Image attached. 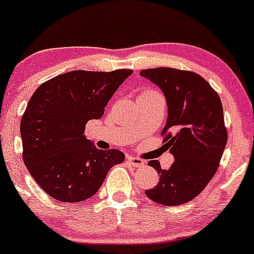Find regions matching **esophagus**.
<instances>
[{
    "mask_svg": "<svg viewBox=\"0 0 254 254\" xmlns=\"http://www.w3.org/2000/svg\"><path fill=\"white\" fill-rule=\"evenodd\" d=\"M128 161H129L130 165L134 167H140L145 164L144 160H142L139 158H135V156H128Z\"/></svg>",
    "mask_w": 254,
    "mask_h": 254,
    "instance_id": "1",
    "label": "esophagus"
}]
</instances>
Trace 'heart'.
<instances>
[{
  "label": "heart",
  "instance_id": "obj_1",
  "mask_svg": "<svg viewBox=\"0 0 254 254\" xmlns=\"http://www.w3.org/2000/svg\"><path fill=\"white\" fill-rule=\"evenodd\" d=\"M155 93H158V91H155V90H153V89H149V88H145L144 90L142 91V94H140V95H149V94H155Z\"/></svg>",
  "mask_w": 254,
  "mask_h": 254
}]
</instances>
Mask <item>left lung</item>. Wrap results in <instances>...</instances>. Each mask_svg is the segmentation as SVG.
I'll return each mask as SVG.
<instances>
[{
	"instance_id": "obj_1",
	"label": "left lung",
	"mask_w": 254,
	"mask_h": 254,
	"mask_svg": "<svg viewBox=\"0 0 254 254\" xmlns=\"http://www.w3.org/2000/svg\"><path fill=\"white\" fill-rule=\"evenodd\" d=\"M140 75L165 95L167 121L161 135L175 158L169 170L158 160L149 161L160 177L145 194L166 206L184 204L204 190L220 164L227 142L221 100L202 75L190 70L158 67L140 70Z\"/></svg>"
}]
</instances>
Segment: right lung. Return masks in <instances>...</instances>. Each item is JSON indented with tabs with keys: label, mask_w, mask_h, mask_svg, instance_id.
Instances as JSON below:
<instances>
[{
	"label": "right lung",
	"mask_w": 254,
	"mask_h": 254,
	"mask_svg": "<svg viewBox=\"0 0 254 254\" xmlns=\"http://www.w3.org/2000/svg\"><path fill=\"white\" fill-rule=\"evenodd\" d=\"M132 69L72 70L56 75L31 95L20 121L23 161L54 199L77 203L95 194L109 170L125 160L117 149L101 150L84 135L100 119Z\"/></svg>",
	"instance_id": "add662e5"
}]
</instances>
